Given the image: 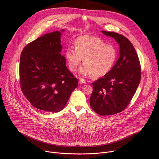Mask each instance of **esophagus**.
<instances>
[{
	"label": "esophagus",
	"instance_id": "1",
	"mask_svg": "<svg viewBox=\"0 0 159 159\" xmlns=\"http://www.w3.org/2000/svg\"><path fill=\"white\" fill-rule=\"evenodd\" d=\"M86 81L85 80H84L83 79H80L79 80V84H85Z\"/></svg>",
	"mask_w": 159,
	"mask_h": 159
}]
</instances>
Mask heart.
Listing matches in <instances>:
<instances>
[{
	"instance_id": "b5f03b06",
	"label": "heart",
	"mask_w": 159,
	"mask_h": 159,
	"mask_svg": "<svg viewBox=\"0 0 159 159\" xmlns=\"http://www.w3.org/2000/svg\"><path fill=\"white\" fill-rule=\"evenodd\" d=\"M74 46L66 48L65 58L72 72L77 70L83 59L84 66L80 70L83 75L98 78L106 75L118 58L116 48L97 36H80L75 40Z\"/></svg>"
}]
</instances>
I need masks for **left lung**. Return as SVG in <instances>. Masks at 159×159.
<instances>
[{"mask_svg":"<svg viewBox=\"0 0 159 159\" xmlns=\"http://www.w3.org/2000/svg\"><path fill=\"white\" fill-rule=\"evenodd\" d=\"M115 38L120 46V57L110 72L93 83L90 105L98 114L112 115L123 111L130 102L141 79V66L137 52L123 35L102 31Z\"/></svg>","mask_w":159,"mask_h":159,"instance_id":"1","label":"left lung"}]
</instances>
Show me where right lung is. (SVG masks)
Segmentation results:
<instances>
[{"label":"right lung","instance_id":"1","mask_svg":"<svg viewBox=\"0 0 159 159\" xmlns=\"http://www.w3.org/2000/svg\"><path fill=\"white\" fill-rule=\"evenodd\" d=\"M61 35L60 31L44 34L28 44L20 57L22 91L32 106L44 111L62 110L78 86L61 54Z\"/></svg>","mask_w":159,"mask_h":159}]
</instances>
